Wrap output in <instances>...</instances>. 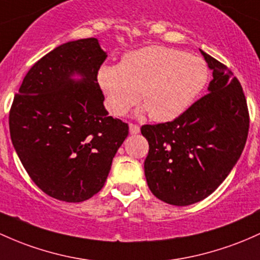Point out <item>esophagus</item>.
Segmentation results:
<instances>
[{
  "label": "esophagus",
  "instance_id": "34e87169",
  "mask_svg": "<svg viewBox=\"0 0 260 260\" xmlns=\"http://www.w3.org/2000/svg\"><path fill=\"white\" fill-rule=\"evenodd\" d=\"M139 131H141V128H139L138 124L129 123V133H131V135H137V133H139Z\"/></svg>",
  "mask_w": 260,
  "mask_h": 260
}]
</instances>
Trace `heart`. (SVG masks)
Returning <instances> with one entry per match:
<instances>
[{"instance_id": "b5f03b06", "label": "heart", "mask_w": 260, "mask_h": 260, "mask_svg": "<svg viewBox=\"0 0 260 260\" xmlns=\"http://www.w3.org/2000/svg\"><path fill=\"white\" fill-rule=\"evenodd\" d=\"M209 68L202 58L174 48L150 45L127 53L119 65L105 64L98 82L113 115L139 102L153 121L168 122L189 108L205 87ZM141 95H139V92Z\"/></svg>"}]
</instances>
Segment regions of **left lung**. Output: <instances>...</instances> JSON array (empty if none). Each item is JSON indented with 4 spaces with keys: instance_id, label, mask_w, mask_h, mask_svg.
I'll return each instance as SVG.
<instances>
[{
    "instance_id": "obj_1",
    "label": "left lung",
    "mask_w": 260,
    "mask_h": 260,
    "mask_svg": "<svg viewBox=\"0 0 260 260\" xmlns=\"http://www.w3.org/2000/svg\"><path fill=\"white\" fill-rule=\"evenodd\" d=\"M212 70L209 93L172 122L142 125L149 152L144 161L155 198L187 206L211 195L241 156L249 112L241 82L226 65L201 50Z\"/></svg>"
}]
</instances>
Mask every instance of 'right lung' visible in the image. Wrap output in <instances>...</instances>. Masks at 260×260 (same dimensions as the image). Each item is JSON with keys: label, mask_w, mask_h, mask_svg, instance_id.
<instances>
[{"label": "right lung", "mask_w": 260, "mask_h": 260, "mask_svg": "<svg viewBox=\"0 0 260 260\" xmlns=\"http://www.w3.org/2000/svg\"><path fill=\"white\" fill-rule=\"evenodd\" d=\"M106 58L96 38L65 43L30 68L14 96L13 147L34 184L50 198H92L128 136V124L104 106L98 73ZM74 73L83 80L71 79Z\"/></svg>", "instance_id": "obj_1"}]
</instances>
